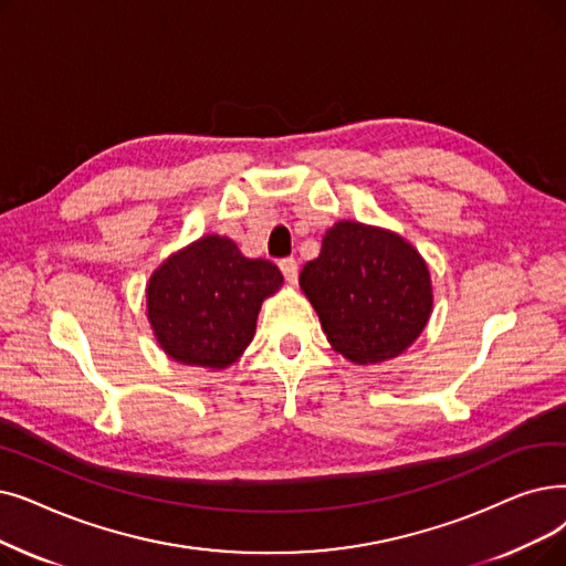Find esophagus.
I'll use <instances>...</instances> for the list:
<instances>
[{"mask_svg": "<svg viewBox=\"0 0 566 566\" xmlns=\"http://www.w3.org/2000/svg\"><path fill=\"white\" fill-rule=\"evenodd\" d=\"M280 268H282V275L289 284L298 282V261L296 259H282Z\"/></svg>", "mask_w": 566, "mask_h": 566, "instance_id": "1", "label": "esophagus"}]
</instances>
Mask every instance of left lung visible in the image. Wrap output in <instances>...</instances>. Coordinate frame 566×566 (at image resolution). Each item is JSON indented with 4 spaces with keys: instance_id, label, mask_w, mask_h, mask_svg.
Here are the masks:
<instances>
[{
    "instance_id": "1",
    "label": "left lung",
    "mask_w": 566,
    "mask_h": 566,
    "mask_svg": "<svg viewBox=\"0 0 566 566\" xmlns=\"http://www.w3.org/2000/svg\"><path fill=\"white\" fill-rule=\"evenodd\" d=\"M298 282L331 347L356 365L400 356L432 314V280L419 250L352 219L326 231L322 254L305 263Z\"/></svg>"
}]
</instances>
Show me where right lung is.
Returning a JSON list of instances; mask_svg holds the SVG:
<instances>
[{
  "label": "right lung",
  "instance_id": "1",
  "mask_svg": "<svg viewBox=\"0 0 566 566\" xmlns=\"http://www.w3.org/2000/svg\"><path fill=\"white\" fill-rule=\"evenodd\" d=\"M282 282L275 263L244 256L231 238L210 233L150 275L147 322L168 358L224 370L250 347L259 310Z\"/></svg>",
  "mask_w": 566,
  "mask_h": 566
}]
</instances>
